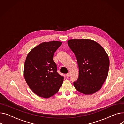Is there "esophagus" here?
<instances>
[{"mask_svg":"<svg viewBox=\"0 0 124 124\" xmlns=\"http://www.w3.org/2000/svg\"><path fill=\"white\" fill-rule=\"evenodd\" d=\"M66 77H67V78H68V77H70V73H67V74H66Z\"/></svg>","mask_w":124,"mask_h":124,"instance_id":"obj_1","label":"esophagus"}]
</instances>
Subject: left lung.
Returning a JSON list of instances; mask_svg holds the SVG:
<instances>
[{"label": "left lung", "instance_id": "1", "mask_svg": "<svg viewBox=\"0 0 124 124\" xmlns=\"http://www.w3.org/2000/svg\"><path fill=\"white\" fill-rule=\"evenodd\" d=\"M68 45L76 57L79 67V78L73 83L74 87L85 95L96 93L108 76V54L101 45L91 39H70Z\"/></svg>", "mask_w": 124, "mask_h": 124}]
</instances>
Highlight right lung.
Instances as JSON below:
<instances>
[{
	"label": "right lung",
	"mask_w": 124,
	"mask_h": 124,
	"mask_svg": "<svg viewBox=\"0 0 124 124\" xmlns=\"http://www.w3.org/2000/svg\"><path fill=\"white\" fill-rule=\"evenodd\" d=\"M62 44L58 41L44 42L28 53L24 66V76L30 89L39 97L48 98L56 94L64 77L57 72L53 55Z\"/></svg>",
	"instance_id": "add662e5"
}]
</instances>
